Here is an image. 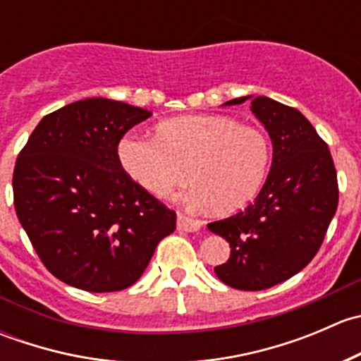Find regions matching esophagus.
<instances>
[{
  "mask_svg": "<svg viewBox=\"0 0 361 361\" xmlns=\"http://www.w3.org/2000/svg\"><path fill=\"white\" fill-rule=\"evenodd\" d=\"M202 221L197 218H192L185 213H178V231L181 232H197L201 231Z\"/></svg>",
  "mask_w": 361,
  "mask_h": 361,
  "instance_id": "obj_1",
  "label": "esophagus"
}]
</instances>
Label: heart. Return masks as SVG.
I'll return each instance as SVG.
<instances>
[{
    "label": "heart",
    "instance_id": "1",
    "mask_svg": "<svg viewBox=\"0 0 361 361\" xmlns=\"http://www.w3.org/2000/svg\"><path fill=\"white\" fill-rule=\"evenodd\" d=\"M118 160L130 180L155 197L187 183L190 171L192 204L231 214L264 188L272 145L260 127L243 126L232 116H180L157 123L155 137H122Z\"/></svg>",
    "mask_w": 361,
    "mask_h": 361
}]
</instances>
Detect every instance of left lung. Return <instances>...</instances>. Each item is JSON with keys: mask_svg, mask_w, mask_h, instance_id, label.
Returning <instances> with one entry per match:
<instances>
[{"mask_svg": "<svg viewBox=\"0 0 361 361\" xmlns=\"http://www.w3.org/2000/svg\"><path fill=\"white\" fill-rule=\"evenodd\" d=\"M251 111L272 141L267 181L248 207L207 228L231 246L228 260L214 267L218 279L257 292L286 281L314 258L337 211L338 185L329 145L300 111L265 96L251 99Z\"/></svg>", "mask_w": 361, "mask_h": 361, "instance_id": "obj_1", "label": "left lung"}]
</instances>
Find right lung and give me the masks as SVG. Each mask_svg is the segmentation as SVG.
I'll return each mask as SVG.
<instances>
[{
  "mask_svg": "<svg viewBox=\"0 0 361 361\" xmlns=\"http://www.w3.org/2000/svg\"><path fill=\"white\" fill-rule=\"evenodd\" d=\"M148 116L104 97L76 101L43 116L17 157V218L43 265L69 286L129 288L176 228V213L118 160L123 134Z\"/></svg>",
  "mask_w": 361,
  "mask_h": 361,
  "instance_id": "1",
  "label": "right lung"
}]
</instances>
